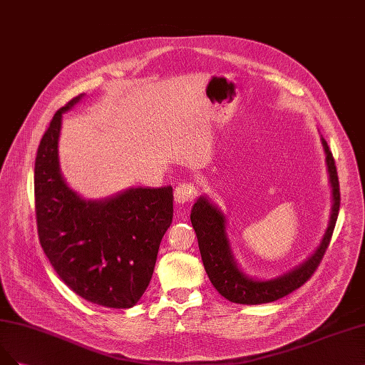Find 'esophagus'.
Wrapping results in <instances>:
<instances>
[{"label":"esophagus","mask_w":365,"mask_h":365,"mask_svg":"<svg viewBox=\"0 0 365 365\" xmlns=\"http://www.w3.org/2000/svg\"><path fill=\"white\" fill-rule=\"evenodd\" d=\"M196 196V187L192 182H181L175 187L173 199L178 205H187L190 204Z\"/></svg>","instance_id":"obj_1"}]
</instances>
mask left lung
I'll return each mask as SVG.
<instances>
[{"instance_id": "1", "label": "left lung", "mask_w": 365, "mask_h": 365, "mask_svg": "<svg viewBox=\"0 0 365 365\" xmlns=\"http://www.w3.org/2000/svg\"><path fill=\"white\" fill-rule=\"evenodd\" d=\"M326 154L329 182L332 188V208L328 228L324 231L320 245L304 262L273 279H254L247 276L232 255L228 234H226V217L207 196H199L192 208L190 220L197 237V245L205 272L216 290L230 302L243 305H258L278 300L302 287L319 267V264L329 246L340 210V184L332 153L322 137Z\"/></svg>"}]
</instances>
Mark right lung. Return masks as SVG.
<instances>
[{
    "instance_id": "add662e5",
    "label": "right lung",
    "mask_w": 365,
    "mask_h": 365,
    "mask_svg": "<svg viewBox=\"0 0 365 365\" xmlns=\"http://www.w3.org/2000/svg\"><path fill=\"white\" fill-rule=\"evenodd\" d=\"M57 110L34 165L37 234L51 266L73 293L107 308H131L153 278L161 238L173 217L172 187H131L115 196L84 199L60 170Z\"/></svg>"
}]
</instances>
